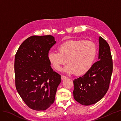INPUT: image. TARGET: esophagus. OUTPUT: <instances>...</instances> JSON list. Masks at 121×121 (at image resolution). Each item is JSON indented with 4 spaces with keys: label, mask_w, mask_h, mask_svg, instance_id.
I'll use <instances>...</instances> for the list:
<instances>
[{
    "label": "esophagus",
    "mask_w": 121,
    "mask_h": 121,
    "mask_svg": "<svg viewBox=\"0 0 121 121\" xmlns=\"http://www.w3.org/2000/svg\"><path fill=\"white\" fill-rule=\"evenodd\" d=\"M67 78V77L65 76H64V75H61V79L62 80H64L65 79Z\"/></svg>",
    "instance_id": "1"
}]
</instances>
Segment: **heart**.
<instances>
[{"label": "heart", "instance_id": "1", "mask_svg": "<svg viewBox=\"0 0 121 121\" xmlns=\"http://www.w3.org/2000/svg\"><path fill=\"white\" fill-rule=\"evenodd\" d=\"M57 51L49 52L47 57L50 64L56 71L68 64L64 71L69 74L81 75L92 68L97 55V47L94 42L84 40H71L58 46Z\"/></svg>", "mask_w": 121, "mask_h": 121}]
</instances>
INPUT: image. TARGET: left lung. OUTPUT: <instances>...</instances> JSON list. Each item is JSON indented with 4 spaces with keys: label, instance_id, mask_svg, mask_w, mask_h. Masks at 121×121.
I'll return each mask as SVG.
<instances>
[{
    "label": "left lung",
    "instance_id": "obj_1",
    "mask_svg": "<svg viewBox=\"0 0 121 121\" xmlns=\"http://www.w3.org/2000/svg\"><path fill=\"white\" fill-rule=\"evenodd\" d=\"M99 60L82 77L73 81L74 98L84 105L96 103L108 89L112 73V60L110 47L101 37L99 38Z\"/></svg>",
    "mask_w": 121,
    "mask_h": 121
}]
</instances>
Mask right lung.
Masks as SVG:
<instances>
[{
  "label": "right lung",
  "mask_w": 121,
  "mask_h": 121,
  "mask_svg": "<svg viewBox=\"0 0 121 121\" xmlns=\"http://www.w3.org/2000/svg\"><path fill=\"white\" fill-rule=\"evenodd\" d=\"M52 35L32 36L21 44L14 58L16 87L25 103L44 111L54 101L61 77L53 71L47 56L56 44Z\"/></svg>",
  "instance_id": "obj_1"
}]
</instances>
